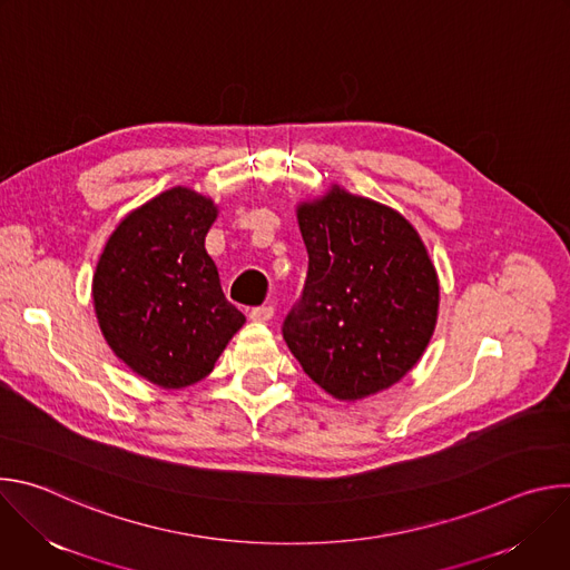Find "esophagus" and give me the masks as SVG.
<instances>
[{
  "instance_id": "34e87169",
  "label": "esophagus",
  "mask_w": 570,
  "mask_h": 570,
  "mask_svg": "<svg viewBox=\"0 0 570 570\" xmlns=\"http://www.w3.org/2000/svg\"><path fill=\"white\" fill-rule=\"evenodd\" d=\"M273 313H275L273 306H255V308H250L248 317H250L253 322H268V320L273 317Z\"/></svg>"
}]
</instances>
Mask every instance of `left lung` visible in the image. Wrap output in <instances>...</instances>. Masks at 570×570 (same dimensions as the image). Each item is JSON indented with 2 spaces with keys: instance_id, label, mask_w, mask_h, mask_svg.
<instances>
[{
  "instance_id": "1",
  "label": "left lung",
  "mask_w": 570,
  "mask_h": 570,
  "mask_svg": "<svg viewBox=\"0 0 570 570\" xmlns=\"http://www.w3.org/2000/svg\"><path fill=\"white\" fill-rule=\"evenodd\" d=\"M308 273L284 341L338 401L392 387L424 356L440 282L422 236L396 209L341 185L297 205Z\"/></svg>"
}]
</instances>
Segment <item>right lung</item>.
<instances>
[{"instance_id":"1","label":"right lung","mask_w":570,"mask_h":570,"mask_svg":"<svg viewBox=\"0 0 570 570\" xmlns=\"http://www.w3.org/2000/svg\"><path fill=\"white\" fill-rule=\"evenodd\" d=\"M212 198L174 187L121 218L92 277L101 334L135 374L165 390L198 383L246 324L205 250Z\"/></svg>"}]
</instances>
